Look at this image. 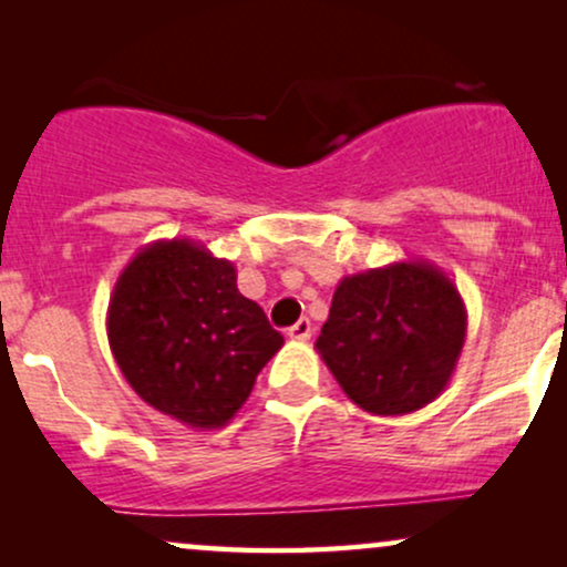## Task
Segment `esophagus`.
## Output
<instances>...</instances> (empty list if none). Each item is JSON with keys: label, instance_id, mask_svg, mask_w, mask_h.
Returning <instances> with one entry per match:
<instances>
[{"label": "esophagus", "instance_id": "34e87169", "mask_svg": "<svg viewBox=\"0 0 567 567\" xmlns=\"http://www.w3.org/2000/svg\"><path fill=\"white\" fill-rule=\"evenodd\" d=\"M309 336H311V322L306 320V317L292 324V328H288V338H292V341H306Z\"/></svg>", "mask_w": 567, "mask_h": 567}]
</instances>
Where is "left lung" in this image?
Listing matches in <instances>:
<instances>
[{
	"label": "left lung",
	"instance_id": "1",
	"mask_svg": "<svg viewBox=\"0 0 567 567\" xmlns=\"http://www.w3.org/2000/svg\"><path fill=\"white\" fill-rule=\"evenodd\" d=\"M464 341L458 288L415 258L343 277L315 347L354 405L405 415L445 392Z\"/></svg>",
	"mask_w": 567,
	"mask_h": 567
}]
</instances>
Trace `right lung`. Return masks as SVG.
Instances as JSON below:
<instances>
[{"instance_id":"add662e5","label":"right lung","mask_w":567,"mask_h":567,"mask_svg":"<svg viewBox=\"0 0 567 567\" xmlns=\"http://www.w3.org/2000/svg\"><path fill=\"white\" fill-rule=\"evenodd\" d=\"M106 333L135 394L199 432L229 424L285 343L237 290L234 264L186 237L135 252L114 285Z\"/></svg>"}]
</instances>
